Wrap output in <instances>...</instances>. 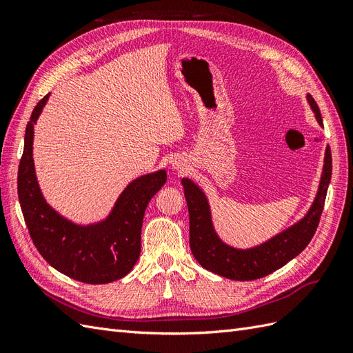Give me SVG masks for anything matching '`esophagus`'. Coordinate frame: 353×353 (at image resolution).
<instances>
[{
	"instance_id": "esophagus-1",
	"label": "esophagus",
	"mask_w": 353,
	"mask_h": 353,
	"mask_svg": "<svg viewBox=\"0 0 353 353\" xmlns=\"http://www.w3.org/2000/svg\"><path fill=\"white\" fill-rule=\"evenodd\" d=\"M175 168H176V169H178V168H179V165H176V166H175Z\"/></svg>"
}]
</instances>
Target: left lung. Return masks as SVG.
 I'll list each match as a JSON object with an SVG mask.
<instances>
[{
  "label": "left lung",
  "mask_w": 353,
  "mask_h": 353,
  "mask_svg": "<svg viewBox=\"0 0 353 353\" xmlns=\"http://www.w3.org/2000/svg\"><path fill=\"white\" fill-rule=\"evenodd\" d=\"M307 101L323 126V117L315 100L307 95ZM331 150L327 147L324 170L314 205L303 219L256 248L240 250L222 243L213 230L206 196L188 178L183 179L184 194L190 215V248L196 261L208 271L236 281H252L276 271L303 252L312 240L324 209L325 196L331 179Z\"/></svg>",
  "instance_id": "1"
}]
</instances>
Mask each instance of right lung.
Returning a JSON list of instances; mask_svg holds the SVG:
<instances>
[{"label":"right lung","instance_id":"right-lung-1","mask_svg":"<svg viewBox=\"0 0 353 353\" xmlns=\"http://www.w3.org/2000/svg\"><path fill=\"white\" fill-rule=\"evenodd\" d=\"M48 95L39 100L30 114L17 172L19 201L30 239L52 268L73 280L87 284L121 280L140 258L145 208L165 185L166 172L157 170L132 181L103 222L81 227L61 218L42 197L32 159L34 125Z\"/></svg>","mask_w":353,"mask_h":353}]
</instances>
